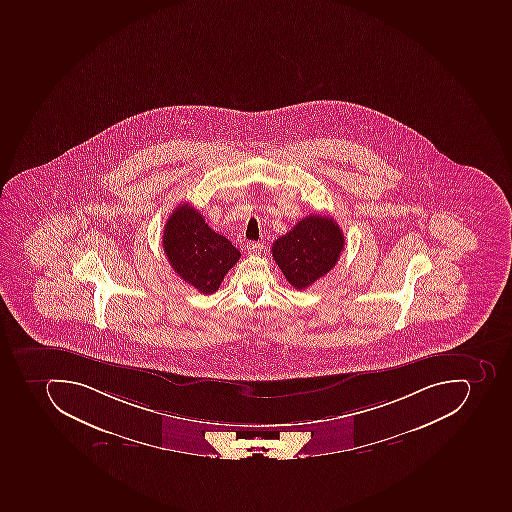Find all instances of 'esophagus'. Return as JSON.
<instances>
[{"mask_svg":"<svg viewBox=\"0 0 512 512\" xmlns=\"http://www.w3.org/2000/svg\"><path fill=\"white\" fill-rule=\"evenodd\" d=\"M263 249H265L263 242H249V244H247V254L249 255L262 254Z\"/></svg>","mask_w":512,"mask_h":512,"instance_id":"esophagus-1","label":"esophagus"}]
</instances>
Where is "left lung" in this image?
Listing matches in <instances>:
<instances>
[{
  "label": "left lung",
  "mask_w": 512,
  "mask_h": 512,
  "mask_svg": "<svg viewBox=\"0 0 512 512\" xmlns=\"http://www.w3.org/2000/svg\"><path fill=\"white\" fill-rule=\"evenodd\" d=\"M345 236L327 215H308L273 242V258L290 286L306 289L337 265Z\"/></svg>",
  "instance_id": "obj_1"
}]
</instances>
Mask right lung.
<instances>
[{
	"mask_svg": "<svg viewBox=\"0 0 512 512\" xmlns=\"http://www.w3.org/2000/svg\"><path fill=\"white\" fill-rule=\"evenodd\" d=\"M163 249L175 273L204 295L217 292L225 274L241 257V252L187 203L169 215Z\"/></svg>",
	"mask_w": 512,
	"mask_h": 512,
	"instance_id": "1",
	"label": "right lung"
}]
</instances>
